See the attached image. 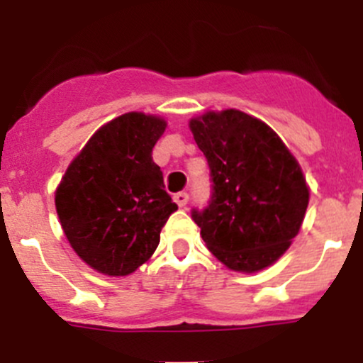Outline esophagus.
Listing matches in <instances>:
<instances>
[{
  "mask_svg": "<svg viewBox=\"0 0 363 363\" xmlns=\"http://www.w3.org/2000/svg\"><path fill=\"white\" fill-rule=\"evenodd\" d=\"M174 200H175V203L179 205V207H186V203L189 202V195H188V193H186V191L175 193Z\"/></svg>",
  "mask_w": 363,
  "mask_h": 363,
  "instance_id": "obj_1",
  "label": "esophagus"
}]
</instances>
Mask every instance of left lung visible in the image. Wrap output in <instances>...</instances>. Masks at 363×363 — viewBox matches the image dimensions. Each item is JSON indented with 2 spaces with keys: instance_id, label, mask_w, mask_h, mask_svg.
Here are the masks:
<instances>
[{
  "instance_id": "left-lung-1",
  "label": "left lung",
  "mask_w": 363,
  "mask_h": 363,
  "mask_svg": "<svg viewBox=\"0 0 363 363\" xmlns=\"http://www.w3.org/2000/svg\"><path fill=\"white\" fill-rule=\"evenodd\" d=\"M189 128L211 168L207 207L191 211L208 251L239 272L272 265L309 203L296 160L265 123L233 108L203 113Z\"/></svg>"
}]
</instances>
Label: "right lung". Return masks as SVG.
<instances>
[{"label":"right lung","mask_w":363,"mask_h":363,"mask_svg":"<svg viewBox=\"0 0 363 363\" xmlns=\"http://www.w3.org/2000/svg\"><path fill=\"white\" fill-rule=\"evenodd\" d=\"M164 128L163 119L142 112L116 117L89 138L57 188L65 235L98 272L128 276L137 270L177 211L151 156Z\"/></svg>","instance_id":"obj_1"}]
</instances>
